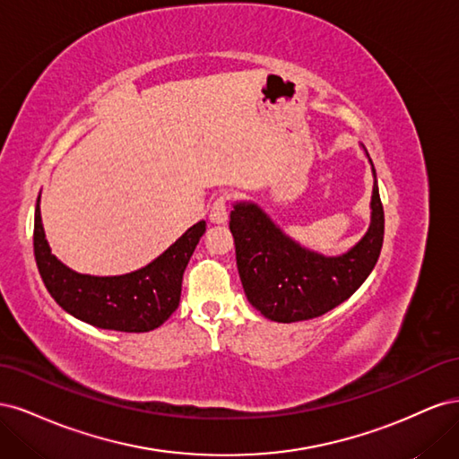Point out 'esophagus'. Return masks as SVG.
<instances>
[{
  "instance_id": "1",
  "label": "esophagus",
  "mask_w": 459,
  "mask_h": 459,
  "mask_svg": "<svg viewBox=\"0 0 459 459\" xmlns=\"http://www.w3.org/2000/svg\"><path fill=\"white\" fill-rule=\"evenodd\" d=\"M228 199L221 195L214 201V204L211 206V212H208V218H211L212 224H226L228 221V206H226Z\"/></svg>"
}]
</instances>
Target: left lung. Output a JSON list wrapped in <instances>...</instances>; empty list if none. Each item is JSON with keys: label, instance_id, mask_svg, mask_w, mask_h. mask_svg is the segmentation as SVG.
I'll return each mask as SVG.
<instances>
[{"label": "left lung", "instance_id": "1", "mask_svg": "<svg viewBox=\"0 0 459 459\" xmlns=\"http://www.w3.org/2000/svg\"><path fill=\"white\" fill-rule=\"evenodd\" d=\"M373 172L369 228L349 251L325 256L290 239L253 201L233 203L230 230L248 302L272 322L293 324L324 316L351 299L377 264L385 214Z\"/></svg>", "mask_w": 459, "mask_h": 459}]
</instances>
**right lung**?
<instances>
[{
	"instance_id": "right-lung-1",
	"label": "right lung",
	"mask_w": 459,
	"mask_h": 459,
	"mask_svg": "<svg viewBox=\"0 0 459 459\" xmlns=\"http://www.w3.org/2000/svg\"><path fill=\"white\" fill-rule=\"evenodd\" d=\"M204 231L206 221L201 220L162 255L135 272L122 275L78 273L51 253L38 197L34 256L46 289L65 312L100 329L145 333L162 325L178 308L186 266Z\"/></svg>"
}]
</instances>
